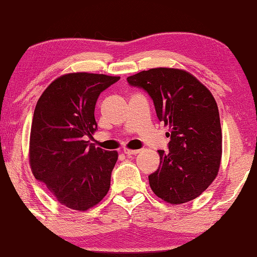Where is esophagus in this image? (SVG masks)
I'll return each instance as SVG.
<instances>
[{
  "instance_id": "34e87169",
  "label": "esophagus",
  "mask_w": 257,
  "mask_h": 257,
  "mask_svg": "<svg viewBox=\"0 0 257 257\" xmlns=\"http://www.w3.org/2000/svg\"><path fill=\"white\" fill-rule=\"evenodd\" d=\"M141 150H128V149H123V153L127 155H136L138 154Z\"/></svg>"
}]
</instances>
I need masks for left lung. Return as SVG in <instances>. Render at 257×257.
I'll return each instance as SVG.
<instances>
[{"mask_svg":"<svg viewBox=\"0 0 257 257\" xmlns=\"http://www.w3.org/2000/svg\"><path fill=\"white\" fill-rule=\"evenodd\" d=\"M153 99L156 115L169 124V151L149 176L156 196L170 204L198 197L215 179L222 154L219 110L210 90L189 72L155 68L127 78Z\"/></svg>","mask_w":257,"mask_h":257,"instance_id":"1","label":"left lung"}]
</instances>
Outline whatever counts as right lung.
I'll list each match as a JSON object with an SVG mask.
<instances>
[{
	"label": "right lung",
	"instance_id": "add662e5",
	"mask_svg": "<svg viewBox=\"0 0 257 257\" xmlns=\"http://www.w3.org/2000/svg\"><path fill=\"white\" fill-rule=\"evenodd\" d=\"M119 79L68 73L47 87L35 107L29 145L32 171L72 210H88L110 189L118 153L95 147L86 139L97 129L94 112L99 94Z\"/></svg>",
	"mask_w": 257,
	"mask_h": 257
}]
</instances>
